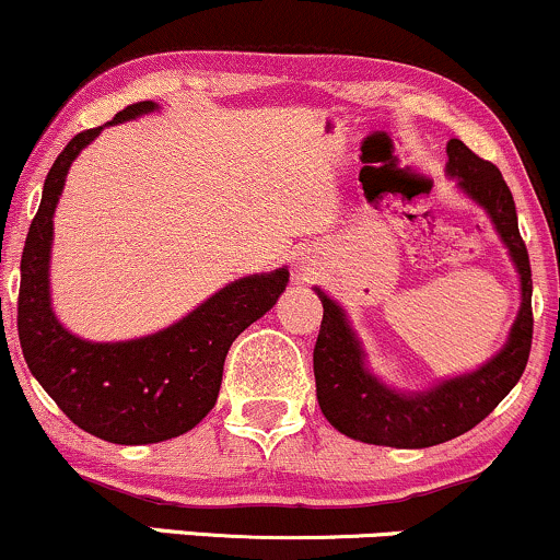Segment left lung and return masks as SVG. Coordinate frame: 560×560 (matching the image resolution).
<instances>
[{"label": "left lung", "instance_id": "8db88e82", "mask_svg": "<svg viewBox=\"0 0 560 560\" xmlns=\"http://www.w3.org/2000/svg\"><path fill=\"white\" fill-rule=\"evenodd\" d=\"M445 173L479 203L509 248L522 285V306L511 325L509 340L490 361L458 377L440 380L427 390H396L385 385L366 364L364 346L348 322L346 308L322 288V325L314 346V380L319 409L346 438L390 448H430L453 440L482 422L514 390L527 366L532 348V269L529 254L518 235L516 203L501 170L479 156L458 138L448 141Z\"/></svg>", "mask_w": 560, "mask_h": 560}]
</instances>
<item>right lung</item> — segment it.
Here are the masks:
<instances>
[{"instance_id":"1","label":"right lung","mask_w":560,"mask_h":560,"mask_svg":"<svg viewBox=\"0 0 560 560\" xmlns=\"http://www.w3.org/2000/svg\"><path fill=\"white\" fill-rule=\"evenodd\" d=\"M154 109L160 104H130L107 125ZM102 130L104 125L72 138L44 180L20 259V348L33 377L81 430L117 445L162 443L194 430L212 411L230 346L275 306L291 272L280 267L228 282L183 319L143 338L94 343L72 335L51 308L55 209L70 164Z\"/></svg>"}]
</instances>
